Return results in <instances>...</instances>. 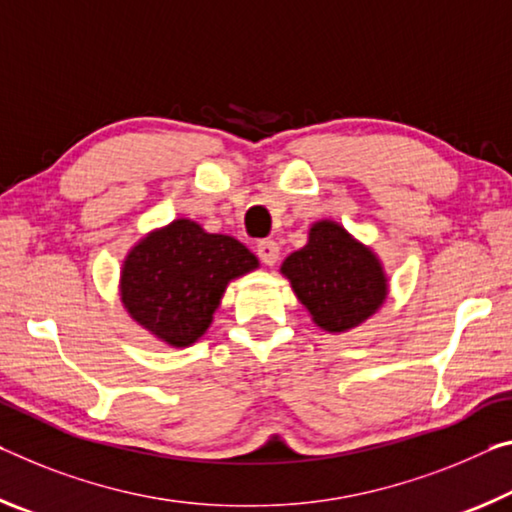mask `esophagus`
Instances as JSON below:
<instances>
[{"instance_id":"1","label":"esophagus","mask_w":512,"mask_h":512,"mask_svg":"<svg viewBox=\"0 0 512 512\" xmlns=\"http://www.w3.org/2000/svg\"><path fill=\"white\" fill-rule=\"evenodd\" d=\"M256 254L265 265H276V261H279V245L274 240H261L256 245Z\"/></svg>"}]
</instances>
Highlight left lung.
<instances>
[{
  "label": "left lung",
  "mask_w": 512,
  "mask_h": 512,
  "mask_svg": "<svg viewBox=\"0 0 512 512\" xmlns=\"http://www.w3.org/2000/svg\"><path fill=\"white\" fill-rule=\"evenodd\" d=\"M281 274L313 322L329 333L370 320L388 297L379 256L331 220L311 226L308 242L283 261Z\"/></svg>",
  "instance_id": "8db88e82"
}]
</instances>
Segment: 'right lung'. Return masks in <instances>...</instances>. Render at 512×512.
<instances>
[{"instance_id": "add662e5", "label": "right lung", "mask_w": 512, "mask_h": 512, "mask_svg": "<svg viewBox=\"0 0 512 512\" xmlns=\"http://www.w3.org/2000/svg\"><path fill=\"white\" fill-rule=\"evenodd\" d=\"M258 267L231 236L174 220L147 233L120 274L122 304L142 329L170 347H190L206 333L226 286Z\"/></svg>"}]
</instances>
